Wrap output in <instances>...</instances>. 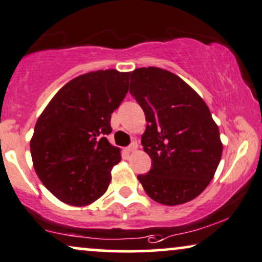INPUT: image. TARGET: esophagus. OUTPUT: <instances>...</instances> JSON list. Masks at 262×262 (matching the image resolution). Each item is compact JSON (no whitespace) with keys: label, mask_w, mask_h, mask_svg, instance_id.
I'll return each instance as SVG.
<instances>
[{"label":"esophagus","mask_w":262,"mask_h":262,"mask_svg":"<svg viewBox=\"0 0 262 262\" xmlns=\"http://www.w3.org/2000/svg\"><path fill=\"white\" fill-rule=\"evenodd\" d=\"M138 148V144H137V142H132V143L130 144V146H128L127 148H126V150L127 151H135Z\"/></svg>","instance_id":"34e87169"}]
</instances>
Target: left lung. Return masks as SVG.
Here are the masks:
<instances>
[{
    "label": "left lung",
    "instance_id": "obj_1",
    "mask_svg": "<svg viewBox=\"0 0 262 262\" xmlns=\"http://www.w3.org/2000/svg\"><path fill=\"white\" fill-rule=\"evenodd\" d=\"M130 93L146 115L142 146L151 169L138 175L151 199L179 205L194 199L215 175L222 156L220 131L203 98L169 70L138 68Z\"/></svg>",
    "mask_w": 262,
    "mask_h": 262
}]
</instances>
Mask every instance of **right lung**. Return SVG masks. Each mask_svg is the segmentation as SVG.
<instances>
[{
    "instance_id": "right-lung-1",
    "label": "right lung",
    "mask_w": 262,
    "mask_h": 262,
    "mask_svg": "<svg viewBox=\"0 0 262 262\" xmlns=\"http://www.w3.org/2000/svg\"><path fill=\"white\" fill-rule=\"evenodd\" d=\"M128 76L115 69L77 76L38 116L30 141L32 164L60 202L85 206L108 189L121 156L105 136L112 132V113L128 91Z\"/></svg>"
}]
</instances>
